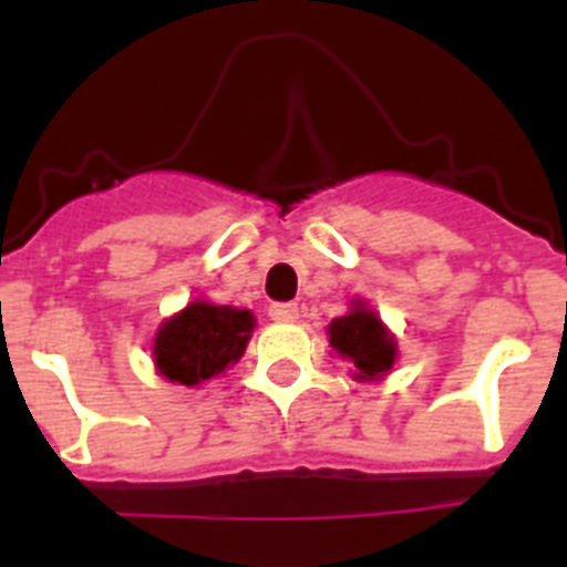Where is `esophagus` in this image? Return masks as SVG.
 I'll use <instances>...</instances> for the list:
<instances>
[{
  "label": "esophagus",
  "mask_w": 567,
  "mask_h": 567,
  "mask_svg": "<svg viewBox=\"0 0 567 567\" xmlns=\"http://www.w3.org/2000/svg\"><path fill=\"white\" fill-rule=\"evenodd\" d=\"M269 318L280 320V323H292V320H298V303H272Z\"/></svg>",
  "instance_id": "1"
}]
</instances>
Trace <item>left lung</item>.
I'll list each match as a JSON object with an SVG mask.
<instances>
[{"label":"left lung","mask_w":567,"mask_h":567,"mask_svg":"<svg viewBox=\"0 0 567 567\" xmlns=\"http://www.w3.org/2000/svg\"><path fill=\"white\" fill-rule=\"evenodd\" d=\"M329 343L334 352L349 358L358 369V378H378L389 372L394 363V338L385 332L380 318L369 309L358 307L343 318L332 320L329 327Z\"/></svg>","instance_id":"obj_1"}]
</instances>
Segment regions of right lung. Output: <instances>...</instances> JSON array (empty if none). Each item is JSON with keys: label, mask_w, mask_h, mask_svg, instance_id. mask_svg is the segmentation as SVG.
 I'll list each match as a JSON object with an SVG mask.
<instances>
[{"label": "right lung", "mask_w": 567, "mask_h": 567, "mask_svg": "<svg viewBox=\"0 0 567 567\" xmlns=\"http://www.w3.org/2000/svg\"><path fill=\"white\" fill-rule=\"evenodd\" d=\"M252 327L247 309L189 303L158 329L153 343L155 365L173 383H202L244 354Z\"/></svg>", "instance_id": "1"}]
</instances>
